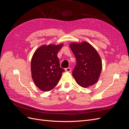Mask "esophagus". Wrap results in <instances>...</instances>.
<instances>
[{"label": "esophagus", "mask_w": 129, "mask_h": 129, "mask_svg": "<svg viewBox=\"0 0 129 129\" xmlns=\"http://www.w3.org/2000/svg\"><path fill=\"white\" fill-rule=\"evenodd\" d=\"M72 71V69L71 68H65V71L67 72H71Z\"/></svg>", "instance_id": "1"}]
</instances>
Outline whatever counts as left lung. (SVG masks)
Segmentation results:
<instances>
[{
  "label": "left lung",
  "mask_w": 129,
  "mask_h": 129,
  "mask_svg": "<svg viewBox=\"0 0 129 129\" xmlns=\"http://www.w3.org/2000/svg\"><path fill=\"white\" fill-rule=\"evenodd\" d=\"M76 59L72 75L77 83L83 88L95 84L102 69V60L95 48L87 42L70 44Z\"/></svg>",
  "instance_id": "obj_1"
}]
</instances>
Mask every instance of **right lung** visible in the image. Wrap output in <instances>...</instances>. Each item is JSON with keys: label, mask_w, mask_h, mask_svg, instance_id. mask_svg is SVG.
Masks as SVG:
<instances>
[{"label": "right lung", "mask_w": 129, "mask_h": 129, "mask_svg": "<svg viewBox=\"0 0 129 129\" xmlns=\"http://www.w3.org/2000/svg\"><path fill=\"white\" fill-rule=\"evenodd\" d=\"M63 45H42L33 54L30 64L32 77L36 86L42 91H48L53 89L64 72L60 67L57 56Z\"/></svg>", "instance_id": "1"}]
</instances>
